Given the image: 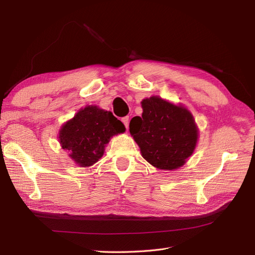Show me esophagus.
Masks as SVG:
<instances>
[{
    "mask_svg": "<svg viewBox=\"0 0 255 255\" xmlns=\"http://www.w3.org/2000/svg\"><path fill=\"white\" fill-rule=\"evenodd\" d=\"M121 121L123 122V125L126 126V128H128V121H129V118L128 117V116H127V117H123V118L121 119Z\"/></svg>",
    "mask_w": 255,
    "mask_h": 255,
    "instance_id": "obj_1",
    "label": "esophagus"
}]
</instances>
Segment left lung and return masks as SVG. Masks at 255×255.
Returning <instances> with one entry per match:
<instances>
[{"label":"left lung","instance_id":"left-lung-1","mask_svg":"<svg viewBox=\"0 0 255 255\" xmlns=\"http://www.w3.org/2000/svg\"><path fill=\"white\" fill-rule=\"evenodd\" d=\"M142 115L129 122V133L142 157L161 170H175L185 165L198 143L199 128L194 116L182 104L158 96L141 101Z\"/></svg>","mask_w":255,"mask_h":255}]
</instances>
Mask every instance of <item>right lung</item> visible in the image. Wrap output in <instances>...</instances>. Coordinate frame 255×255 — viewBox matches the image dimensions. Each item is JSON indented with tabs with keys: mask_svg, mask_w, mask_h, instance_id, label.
<instances>
[{
	"mask_svg": "<svg viewBox=\"0 0 255 255\" xmlns=\"http://www.w3.org/2000/svg\"><path fill=\"white\" fill-rule=\"evenodd\" d=\"M125 132V125L112 112L87 105L61 126L57 138L76 165L90 167L103 156L111 138Z\"/></svg>",
	"mask_w": 255,
	"mask_h": 255,
	"instance_id": "obj_1",
	"label": "right lung"
}]
</instances>
